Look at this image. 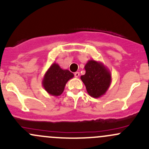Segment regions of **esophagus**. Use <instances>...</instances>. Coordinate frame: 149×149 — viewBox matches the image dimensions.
<instances>
[{
	"label": "esophagus",
	"mask_w": 149,
	"mask_h": 149,
	"mask_svg": "<svg viewBox=\"0 0 149 149\" xmlns=\"http://www.w3.org/2000/svg\"><path fill=\"white\" fill-rule=\"evenodd\" d=\"M74 76L76 78H78L80 76V73H79V72H76V73H74Z\"/></svg>",
	"instance_id": "1"
}]
</instances>
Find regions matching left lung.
I'll return each instance as SVG.
<instances>
[{
    "instance_id": "left-lung-1",
    "label": "left lung",
    "mask_w": 149,
    "mask_h": 149,
    "mask_svg": "<svg viewBox=\"0 0 149 149\" xmlns=\"http://www.w3.org/2000/svg\"><path fill=\"white\" fill-rule=\"evenodd\" d=\"M84 68L86 73L81 76L88 94L94 98L104 95L110 86L112 74L102 62L89 60Z\"/></svg>"
}]
</instances>
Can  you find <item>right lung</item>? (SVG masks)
I'll return each mask as SVG.
<instances>
[{"instance_id":"1","label":"right lung","mask_w":149,"mask_h":149,"mask_svg":"<svg viewBox=\"0 0 149 149\" xmlns=\"http://www.w3.org/2000/svg\"><path fill=\"white\" fill-rule=\"evenodd\" d=\"M73 76L68 70L62 69L58 63H53L45 73L42 84L48 94L58 97L63 92L66 83Z\"/></svg>"}]
</instances>
